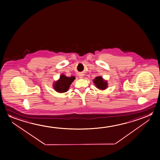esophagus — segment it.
Listing matches in <instances>:
<instances>
[{
	"mask_svg": "<svg viewBox=\"0 0 160 160\" xmlns=\"http://www.w3.org/2000/svg\"><path fill=\"white\" fill-rule=\"evenodd\" d=\"M79 76V78H83V74H80Z\"/></svg>",
	"mask_w": 160,
	"mask_h": 160,
	"instance_id": "esophagus-1",
	"label": "esophagus"
}]
</instances>
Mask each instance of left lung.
<instances>
[{
  "label": "left lung",
  "mask_w": 160,
  "mask_h": 160,
  "mask_svg": "<svg viewBox=\"0 0 160 160\" xmlns=\"http://www.w3.org/2000/svg\"><path fill=\"white\" fill-rule=\"evenodd\" d=\"M94 84L96 85L97 88L100 89H104L107 87V82L104 81L101 77H97L93 80Z\"/></svg>",
  "instance_id": "left-lung-1"
}]
</instances>
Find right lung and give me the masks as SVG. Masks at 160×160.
<instances>
[{"label":"right lung","instance_id":"add662e5","mask_svg":"<svg viewBox=\"0 0 160 160\" xmlns=\"http://www.w3.org/2000/svg\"><path fill=\"white\" fill-rule=\"evenodd\" d=\"M75 79L74 76L67 77L64 74H62L58 81L54 84V88L56 91L59 93H64L68 91L71 84Z\"/></svg>","mask_w":160,"mask_h":160}]
</instances>
